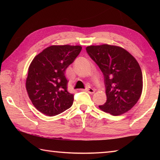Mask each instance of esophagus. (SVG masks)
<instances>
[{"label":"esophagus","mask_w":160,"mask_h":160,"mask_svg":"<svg viewBox=\"0 0 160 160\" xmlns=\"http://www.w3.org/2000/svg\"><path fill=\"white\" fill-rule=\"evenodd\" d=\"M86 92H89L90 94H94V89H92V88H86Z\"/></svg>","instance_id":"34e87169"}]
</instances>
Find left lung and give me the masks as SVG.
<instances>
[{
    "label": "left lung",
    "mask_w": 160,
    "mask_h": 160,
    "mask_svg": "<svg viewBox=\"0 0 160 160\" xmlns=\"http://www.w3.org/2000/svg\"><path fill=\"white\" fill-rule=\"evenodd\" d=\"M86 51L104 75L107 102L99 109L113 116L128 112L142 90V74L136 59L117 46H89Z\"/></svg>",
    "instance_id": "left-lung-1"
}]
</instances>
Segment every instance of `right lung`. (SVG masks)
Segmentation results:
<instances>
[{
    "label": "right lung",
    "mask_w": 160,
    "mask_h": 160,
    "mask_svg": "<svg viewBox=\"0 0 160 160\" xmlns=\"http://www.w3.org/2000/svg\"><path fill=\"white\" fill-rule=\"evenodd\" d=\"M82 50L80 46L53 45L37 55L26 80L28 96L36 109L48 116L72 106L74 95L67 90L65 71Z\"/></svg>",
    "instance_id": "1"
}]
</instances>
